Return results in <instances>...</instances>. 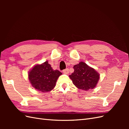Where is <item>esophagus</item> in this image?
I'll use <instances>...</instances> for the list:
<instances>
[{
	"label": "esophagus",
	"mask_w": 129,
	"mask_h": 129,
	"mask_svg": "<svg viewBox=\"0 0 129 129\" xmlns=\"http://www.w3.org/2000/svg\"><path fill=\"white\" fill-rule=\"evenodd\" d=\"M63 73L64 74H68L69 73V69L67 68V69H66L63 70Z\"/></svg>",
	"instance_id": "obj_1"
}]
</instances>
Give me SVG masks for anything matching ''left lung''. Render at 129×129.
<instances>
[{"mask_svg": "<svg viewBox=\"0 0 129 129\" xmlns=\"http://www.w3.org/2000/svg\"><path fill=\"white\" fill-rule=\"evenodd\" d=\"M74 72L69 77L80 89L87 91L94 88L100 79V74L83 62L74 66Z\"/></svg>", "mask_w": 129, "mask_h": 129, "instance_id": "1", "label": "left lung"}]
</instances>
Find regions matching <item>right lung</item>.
Here are the masks:
<instances>
[{
    "instance_id": "1",
    "label": "right lung",
    "mask_w": 129,
    "mask_h": 129,
    "mask_svg": "<svg viewBox=\"0 0 129 129\" xmlns=\"http://www.w3.org/2000/svg\"><path fill=\"white\" fill-rule=\"evenodd\" d=\"M62 73L54 70L48 61L37 64L28 73V79L33 87L41 92L51 91L55 87L57 80Z\"/></svg>"
}]
</instances>
